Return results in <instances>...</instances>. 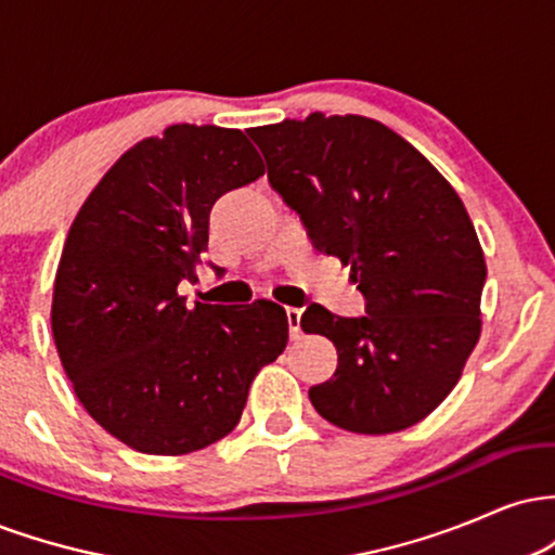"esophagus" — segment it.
<instances>
[{
	"label": "esophagus",
	"mask_w": 555,
	"mask_h": 555,
	"mask_svg": "<svg viewBox=\"0 0 555 555\" xmlns=\"http://www.w3.org/2000/svg\"><path fill=\"white\" fill-rule=\"evenodd\" d=\"M299 318H302V310H299V308H286V321H289L292 339H299V336H302V331H299Z\"/></svg>",
	"instance_id": "34e87169"
}]
</instances>
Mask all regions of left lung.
<instances>
[{
	"label": "left lung",
	"mask_w": 555,
	"mask_h": 555,
	"mask_svg": "<svg viewBox=\"0 0 555 555\" xmlns=\"http://www.w3.org/2000/svg\"><path fill=\"white\" fill-rule=\"evenodd\" d=\"M269 182L313 247L352 269L365 318L310 305L305 334L334 341V378L310 388L336 428L384 436L425 420L462 378L482 331L486 256L449 180L391 127L360 114L253 127Z\"/></svg>",
	"instance_id": "obj_1"
}]
</instances>
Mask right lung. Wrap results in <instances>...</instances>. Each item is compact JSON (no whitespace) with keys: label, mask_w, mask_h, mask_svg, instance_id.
<instances>
[{"label":"right lung","mask_w":555,"mask_h":555,"mask_svg":"<svg viewBox=\"0 0 555 555\" xmlns=\"http://www.w3.org/2000/svg\"><path fill=\"white\" fill-rule=\"evenodd\" d=\"M242 130L171 125L101 177L69 227L52 331L75 397L130 449L180 456L229 436L263 365L284 352L282 305H184L208 250V216L258 180Z\"/></svg>","instance_id":"right-lung-1"}]
</instances>
